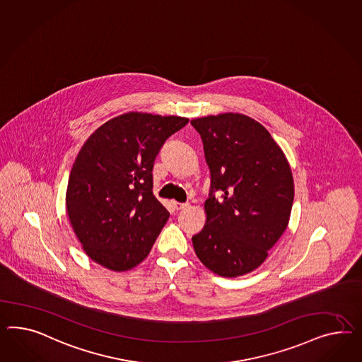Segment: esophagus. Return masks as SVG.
Returning a JSON list of instances; mask_svg holds the SVG:
<instances>
[{
  "label": "esophagus",
  "mask_w": 362,
  "mask_h": 362,
  "mask_svg": "<svg viewBox=\"0 0 362 362\" xmlns=\"http://www.w3.org/2000/svg\"><path fill=\"white\" fill-rule=\"evenodd\" d=\"M171 206L175 209V211H180V209H185L188 204L187 203H177V202H171Z\"/></svg>",
  "instance_id": "obj_1"
}]
</instances>
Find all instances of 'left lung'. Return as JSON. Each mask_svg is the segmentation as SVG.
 <instances>
[{
    "label": "left lung",
    "mask_w": 362,
    "mask_h": 362,
    "mask_svg": "<svg viewBox=\"0 0 362 362\" xmlns=\"http://www.w3.org/2000/svg\"><path fill=\"white\" fill-rule=\"evenodd\" d=\"M191 124L202 137L211 173L206 225L192 237L196 255L220 276L252 273L288 225L291 167L270 133L253 118L221 113Z\"/></svg>",
    "instance_id": "8db88e82"
}]
</instances>
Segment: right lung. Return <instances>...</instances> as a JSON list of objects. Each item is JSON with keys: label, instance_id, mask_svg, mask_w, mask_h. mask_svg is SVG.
<instances>
[{"label": "right lung", "instance_id": "obj_1", "mask_svg": "<svg viewBox=\"0 0 362 362\" xmlns=\"http://www.w3.org/2000/svg\"><path fill=\"white\" fill-rule=\"evenodd\" d=\"M188 118L129 112L93 132L71 168L69 223L89 258L127 272L150 253L170 214L153 195V166Z\"/></svg>", "mask_w": 362, "mask_h": 362}]
</instances>
